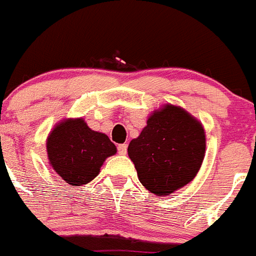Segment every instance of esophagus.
Wrapping results in <instances>:
<instances>
[{"label":"esophagus","instance_id":"34e87169","mask_svg":"<svg viewBox=\"0 0 256 256\" xmlns=\"http://www.w3.org/2000/svg\"><path fill=\"white\" fill-rule=\"evenodd\" d=\"M126 149H128V145H126V144H120L119 146H118V152H119V154H122V156H126Z\"/></svg>","mask_w":256,"mask_h":256}]
</instances>
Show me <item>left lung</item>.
I'll return each mask as SVG.
<instances>
[{
  "label": "left lung",
  "mask_w": 256,
  "mask_h": 256,
  "mask_svg": "<svg viewBox=\"0 0 256 256\" xmlns=\"http://www.w3.org/2000/svg\"><path fill=\"white\" fill-rule=\"evenodd\" d=\"M202 122L179 106L154 110L128 156L141 184L157 196H168L194 180L206 156Z\"/></svg>",
  "instance_id": "obj_1"
}]
</instances>
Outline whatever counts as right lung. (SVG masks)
Listing matches in <instances>:
<instances>
[{
	"label": "right lung",
	"instance_id": "obj_1",
	"mask_svg": "<svg viewBox=\"0 0 256 256\" xmlns=\"http://www.w3.org/2000/svg\"><path fill=\"white\" fill-rule=\"evenodd\" d=\"M116 152L108 136L88 128L84 118L62 119L47 137L50 166L70 186L96 178L106 160Z\"/></svg>",
	"mask_w": 256,
	"mask_h": 256
}]
</instances>
